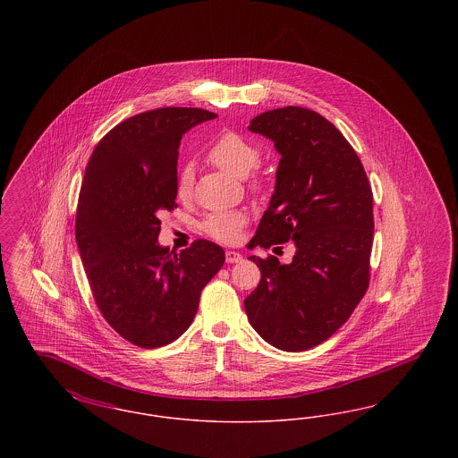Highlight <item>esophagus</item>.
Instances as JSON below:
<instances>
[{"mask_svg": "<svg viewBox=\"0 0 458 458\" xmlns=\"http://www.w3.org/2000/svg\"><path fill=\"white\" fill-rule=\"evenodd\" d=\"M225 258H226V262H228V264L242 261V256H240L239 252H235V250H226Z\"/></svg>", "mask_w": 458, "mask_h": 458, "instance_id": "obj_1", "label": "esophagus"}]
</instances>
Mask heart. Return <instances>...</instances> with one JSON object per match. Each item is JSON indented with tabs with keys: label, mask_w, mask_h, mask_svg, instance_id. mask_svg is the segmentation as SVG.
<instances>
[{
	"label": "heart",
	"mask_w": 458,
	"mask_h": 458,
	"mask_svg": "<svg viewBox=\"0 0 458 458\" xmlns=\"http://www.w3.org/2000/svg\"><path fill=\"white\" fill-rule=\"evenodd\" d=\"M208 159L228 174L245 178L261 161V149L258 144L237 131H225L208 149ZM194 172L183 166L176 178V194L182 199L192 196ZM247 223V215L242 211H218L208 215L202 221V232L211 239L232 243L237 242L242 228Z\"/></svg>",
	"instance_id": "1"
}]
</instances>
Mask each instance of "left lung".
<instances>
[{"mask_svg": "<svg viewBox=\"0 0 458 458\" xmlns=\"http://www.w3.org/2000/svg\"><path fill=\"white\" fill-rule=\"evenodd\" d=\"M249 131L271 139L282 154L275 192L250 243L269 249L292 240L295 256L290 264L250 256L261 280L243 305L267 344L302 352L327 340L368 292L372 191L349 140L312 109L266 111Z\"/></svg>", "mask_w": 458, "mask_h": 458, "instance_id": "1", "label": "left lung"}]
</instances>
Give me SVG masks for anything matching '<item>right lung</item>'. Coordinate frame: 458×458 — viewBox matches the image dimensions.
<instances>
[{"label":"right lung","mask_w":458,"mask_h":458,"mask_svg":"<svg viewBox=\"0 0 458 458\" xmlns=\"http://www.w3.org/2000/svg\"><path fill=\"white\" fill-rule=\"evenodd\" d=\"M216 118L200 108H159L123 120L90 154L75 240L92 297L120 336L140 349L174 342L192 325L202 288L225 250L199 239L182 252L157 243L163 209L176 208L182 135Z\"/></svg>","instance_id":"right-lung-1"}]
</instances>
